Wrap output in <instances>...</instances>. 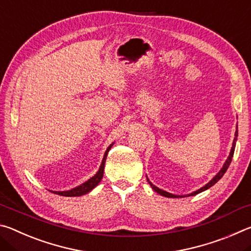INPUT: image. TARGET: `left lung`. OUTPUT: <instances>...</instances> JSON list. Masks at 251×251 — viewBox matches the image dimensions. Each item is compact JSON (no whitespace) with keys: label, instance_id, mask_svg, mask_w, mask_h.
<instances>
[{"label":"left lung","instance_id":"left-lung-1","mask_svg":"<svg viewBox=\"0 0 251 251\" xmlns=\"http://www.w3.org/2000/svg\"><path fill=\"white\" fill-rule=\"evenodd\" d=\"M237 136H238V130L236 129V133H235V138H233V143H232V147H231V151H230V154H229V156H228V158H227V160L225 161V164H224V166H223V168L220 169L219 171V173L217 174V175H216L214 178H212V179L208 182V184H206L205 186L203 187H201V189H198V190H196V192H194V193H192V194H188V195H173V194H171V193H167V192H165V190H163V189H160V188H158V187H156L155 185H152L151 182L150 181V179H148L147 178V181L150 182V185H151V187L152 189L155 190V192L157 193V194H159V195H161V196H164V197H168V198H178V197H188V196H195V195H197V194H199V193H201V192H203V190H206V189H208V188H210L211 186H214L216 182H217L220 178H222L224 175H225V173L227 172V169H228V167H229V165H230V163H231V159H232V156H233V151H235V147H236V142H237Z\"/></svg>","mask_w":251,"mask_h":251}]
</instances>
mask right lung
Returning <instances> with one entry per match:
<instances>
[{
	"label": "right lung",
	"instance_id": "obj_1",
	"mask_svg": "<svg viewBox=\"0 0 251 251\" xmlns=\"http://www.w3.org/2000/svg\"><path fill=\"white\" fill-rule=\"evenodd\" d=\"M112 145H109L107 147V150L105 151V155H104V158L101 160V164L100 166L99 172H97L94 176L92 178H90L87 181L83 182L82 185H79L77 187H75L73 189H70V190H65V192H50L54 193V194H57L59 196H65V197H77V196H82V195H85L87 193H90L92 189H94L95 187L100 184V181L101 180V178H103L104 175V166H105V161H106V157H107V154L110 148H112Z\"/></svg>",
	"mask_w": 251,
	"mask_h": 251
}]
</instances>
